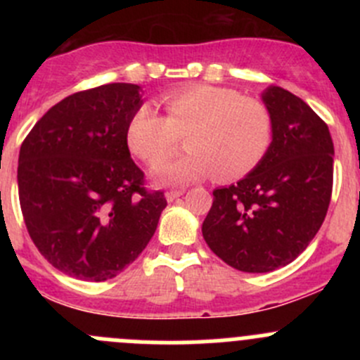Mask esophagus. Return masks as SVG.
Masks as SVG:
<instances>
[{
	"mask_svg": "<svg viewBox=\"0 0 360 360\" xmlns=\"http://www.w3.org/2000/svg\"><path fill=\"white\" fill-rule=\"evenodd\" d=\"M183 195H184V190H174V191H167L165 198H167V202H174V200H177L179 197H183Z\"/></svg>",
	"mask_w": 360,
	"mask_h": 360,
	"instance_id": "34e87169",
	"label": "esophagus"
}]
</instances>
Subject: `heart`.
<instances>
[{"label":"heart","mask_w":360,"mask_h":360,"mask_svg":"<svg viewBox=\"0 0 360 360\" xmlns=\"http://www.w3.org/2000/svg\"><path fill=\"white\" fill-rule=\"evenodd\" d=\"M165 116L150 104L137 108L127 123L130 151L148 165L169 156L185 136L188 151L155 169V181L183 186L203 177L233 179L249 174L266 155L274 136L268 108L230 89L195 85L162 97Z\"/></svg>","instance_id":"1"}]
</instances>
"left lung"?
<instances>
[{
	"mask_svg": "<svg viewBox=\"0 0 360 360\" xmlns=\"http://www.w3.org/2000/svg\"><path fill=\"white\" fill-rule=\"evenodd\" d=\"M274 136L244 179L212 191L202 224L207 245L230 266L266 274L296 259L317 235L333 191L331 134L304 101L268 86Z\"/></svg>",
	"mask_w": 360,
	"mask_h": 360,
	"instance_id": "left-lung-1",
	"label": "left lung"
}]
</instances>
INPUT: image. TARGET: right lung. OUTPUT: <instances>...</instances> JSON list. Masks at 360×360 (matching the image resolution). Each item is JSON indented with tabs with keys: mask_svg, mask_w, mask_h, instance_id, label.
<instances>
[{
	"mask_svg": "<svg viewBox=\"0 0 360 360\" xmlns=\"http://www.w3.org/2000/svg\"><path fill=\"white\" fill-rule=\"evenodd\" d=\"M139 106L134 83L76 92L50 108L20 146L17 183L29 237L69 277H116L143 252L167 207L130 158L125 130Z\"/></svg>",
	"mask_w": 360,
	"mask_h": 360,
	"instance_id": "right-lung-1",
	"label": "right lung"
}]
</instances>
